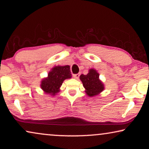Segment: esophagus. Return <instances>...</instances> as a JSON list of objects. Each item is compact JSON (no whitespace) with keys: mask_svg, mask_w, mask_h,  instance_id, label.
<instances>
[{"mask_svg":"<svg viewBox=\"0 0 149 149\" xmlns=\"http://www.w3.org/2000/svg\"><path fill=\"white\" fill-rule=\"evenodd\" d=\"M79 75H80V74H74L73 75V77H74L75 79H78V78L79 77Z\"/></svg>","mask_w":149,"mask_h":149,"instance_id":"34e87169","label":"esophagus"}]
</instances>
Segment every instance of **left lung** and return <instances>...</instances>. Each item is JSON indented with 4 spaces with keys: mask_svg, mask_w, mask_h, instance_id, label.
Returning <instances> with one entry per match:
<instances>
[{
    "mask_svg": "<svg viewBox=\"0 0 149 149\" xmlns=\"http://www.w3.org/2000/svg\"><path fill=\"white\" fill-rule=\"evenodd\" d=\"M80 79L89 97L97 95L104 89V85L99 80V74L94 69H91L87 75H81Z\"/></svg>",
    "mask_w": 149,
    "mask_h": 149,
    "instance_id": "obj_1",
    "label": "left lung"
}]
</instances>
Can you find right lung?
Here are the masks:
<instances>
[{
	"mask_svg": "<svg viewBox=\"0 0 149 149\" xmlns=\"http://www.w3.org/2000/svg\"><path fill=\"white\" fill-rule=\"evenodd\" d=\"M72 77L69 65L56 66L48 74V77L42 80L41 89L51 95H55L59 91V88L65 79Z\"/></svg>",
	"mask_w": 149,
	"mask_h": 149,
	"instance_id": "obj_1",
	"label": "right lung"
}]
</instances>
